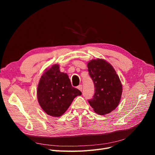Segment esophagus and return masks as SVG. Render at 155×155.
I'll return each mask as SVG.
<instances>
[{"label": "esophagus", "mask_w": 155, "mask_h": 155, "mask_svg": "<svg viewBox=\"0 0 155 155\" xmlns=\"http://www.w3.org/2000/svg\"><path fill=\"white\" fill-rule=\"evenodd\" d=\"M77 88H78V89H79V90H80V91H82V88H83V87H82V85H79L77 87Z\"/></svg>", "instance_id": "34e87169"}]
</instances>
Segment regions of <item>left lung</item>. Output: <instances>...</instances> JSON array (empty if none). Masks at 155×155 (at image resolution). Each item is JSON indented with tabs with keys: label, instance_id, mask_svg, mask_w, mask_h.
Masks as SVG:
<instances>
[{
	"label": "left lung",
	"instance_id": "8db88e82",
	"mask_svg": "<svg viewBox=\"0 0 155 155\" xmlns=\"http://www.w3.org/2000/svg\"><path fill=\"white\" fill-rule=\"evenodd\" d=\"M87 67L95 88L88 103L97 114L105 115L114 110L120 102L123 87L119 77L112 65L102 59L92 60Z\"/></svg>",
	"mask_w": 155,
	"mask_h": 155
}]
</instances>
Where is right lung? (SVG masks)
Segmentation results:
<instances>
[{"instance_id":"obj_1","label":"right lung","mask_w":155,"mask_h":155,"mask_svg":"<svg viewBox=\"0 0 155 155\" xmlns=\"http://www.w3.org/2000/svg\"><path fill=\"white\" fill-rule=\"evenodd\" d=\"M59 65L54 64L46 70L38 86L37 96L40 106L53 117H60L67 111L72 101L82 95L72 87L67 73L61 72Z\"/></svg>"}]
</instances>
